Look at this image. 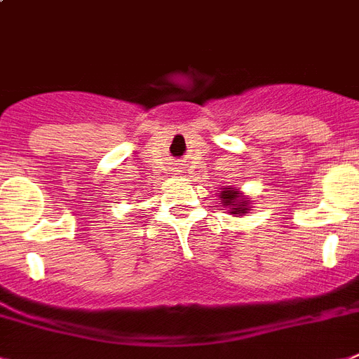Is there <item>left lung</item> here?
<instances>
[{"mask_svg": "<svg viewBox=\"0 0 359 359\" xmlns=\"http://www.w3.org/2000/svg\"><path fill=\"white\" fill-rule=\"evenodd\" d=\"M221 205L229 206L230 214L243 215L249 210L247 201H243V197L234 188H223V191H221Z\"/></svg>", "mask_w": 359, "mask_h": 359, "instance_id": "1", "label": "left lung"}]
</instances>
